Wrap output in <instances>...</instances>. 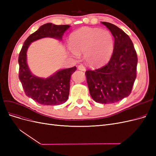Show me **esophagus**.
I'll return each instance as SVG.
<instances>
[{
	"mask_svg": "<svg viewBox=\"0 0 156 156\" xmlns=\"http://www.w3.org/2000/svg\"><path fill=\"white\" fill-rule=\"evenodd\" d=\"M77 69H78L79 70H81V71H85V70H86V69H85V68H84V66H83V65H81V64L78 66Z\"/></svg>",
	"mask_w": 156,
	"mask_h": 156,
	"instance_id": "obj_1",
	"label": "esophagus"
}]
</instances>
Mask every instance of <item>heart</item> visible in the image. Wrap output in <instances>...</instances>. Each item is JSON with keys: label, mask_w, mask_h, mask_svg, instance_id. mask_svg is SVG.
<instances>
[{"label": "heart", "mask_w": 156, "mask_h": 156, "mask_svg": "<svg viewBox=\"0 0 156 156\" xmlns=\"http://www.w3.org/2000/svg\"><path fill=\"white\" fill-rule=\"evenodd\" d=\"M69 51L75 57L84 53L87 63L100 67L110 60L114 50V38L111 33L98 28L81 27L69 36Z\"/></svg>", "instance_id": "obj_1"}]
</instances>
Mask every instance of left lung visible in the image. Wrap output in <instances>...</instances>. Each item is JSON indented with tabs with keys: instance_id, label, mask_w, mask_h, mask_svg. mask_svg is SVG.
I'll return each mask as SVG.
<instances>
[{
	"instance_id": "1",
	"label": "left lung",
	"mask_w": 156,
	"mask_h": 156,
	"mask_svg": "<svg viewBox=\"0 0 156 156\" xmlns=\"http://www.w3.org/2000/svg\"><path fill=\"white\" fill-rule=\"evenodd\" d=\"M114 36V50L107 65L87 70L86 76L93 100L102 104L113 103L129 96L136 77L137 55L129 36L112 23L101 22Z\"/></svg>"
}]
</instances>
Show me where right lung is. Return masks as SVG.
I'll use <instances>...</instances> for the list:
<instances>
[{
	"instance_id": "obj_1",
	"label": "right lung",
	"mask_w": 156,
	"mask_h": 156,
	"mask_svg": "<svg viewBox=\"0 0 156 156\" xmlns=\"http://www.w3.org/2000/svg\"><path fill=\"white\" fill-rule=\"evenodd\" d=\"M70 25H56L51 23L41 25L37 30L27 37L19 56V78L26 95L36 102L45 105H57L68 100L69 83L76 67L56 71L51 76L45 78L33 74L27 63V51L30 44L44 37H52L61 41L64 32Z\"/></svg>"
}]
</instances>
